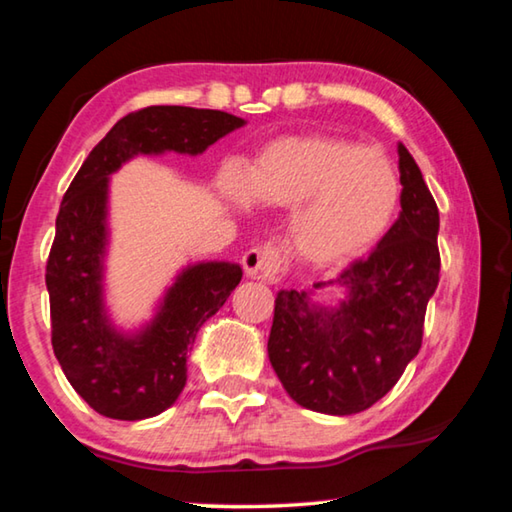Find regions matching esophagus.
<instances>
[{
	"instance_id": "esophagus-1",
	"label": "esophagus",
	"mask_w": 512,
	"mask_h": 512,
	"mask_svg": "<svg viewBox=\"0 0 512 512\" xmlns=\"http://www.w3.org/2000/svg\"><path fill=\"white\" fill-rule=\"evenodd\" d=\"M244 271L250 280H262V282H277L282 275V259L277 255V250L268 246H255L250 248L241 257Z\"/></svg>"
}]
</instances>
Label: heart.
<instances>
[{
	"mask_svg": "<svg viewBox=\"0 0 512 512\" xmlns=\"http://www.w3.org/2000/svg\"><path fill=\"white\" fill-rule=\"evenodd\" d=\"M221 198L246 210L250 198L268 210H293L289 246L316 268L343 266L375 246L400 207V178L384 153L348 137L300 133L257 151L246 183L228 176Z\"/></svg>",
	"mask_w": 512,
	"mask_h": 512,
	"instance_id": "1",
	"label": "heart"
}]
</instances>
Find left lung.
Wrapping results in <instances>:
<instances>
[{
  "mask_svg": "<svg viewBox=\"0 0 512 512\" xmlns=\"http://www.w3.org/2000/svg\"><path fill=\"white\" fill-rule=\"evenodd\" d=\"M402 212L366 259L314 289L339 287L336 307L309 291L275 298L268 359L284 391L305 409L352 415L370 409L402 377L422 345L427 302L438 287L440 216L422 171L404 144Z\"/></svg>",
  "mask_w": 512,
  "mask_h": 512,
  "instance_id": "obj_1",
  "label": "left lung"
}]
</instances>
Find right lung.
Returning <instances> with one entry per match:
<instances>
[{
	"label": "right lung",
	"instance_id": "add662e5",
	"mask_svg": "<svg viewBox=\"0 0 512 512\" xmlns=\"http://www.w3.org/2000/svg\"><path fill=\"white\" fill-rule=\"evenodd\" d=\"M244 124L228 112L185 106L131 112L94 146L63 196L45 275L51 345L74 391L106 418H153L178 400L198 329L244 275L232 262L187 266L164 293L151 323L121 332L103 302L110 176L135 155H201Z\"/></svg>",
	"mask_w": 512,
	"mask_h": 512
}]
</instances>
